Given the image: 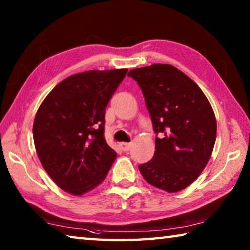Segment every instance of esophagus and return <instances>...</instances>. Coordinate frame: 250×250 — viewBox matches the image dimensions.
<instances>
[{
  "mask_svg": "<svg viewBox=\"0 0 250 250\" xmlns=\"http://www.w3.org/2000/svg\"><path fill=\"white\" fill-rule=\"evenodd\" d=\"M120 147H121V150H122V151H125V152L129 151V150L131 149V143L122 142V143H120Z\"/></svg>",
  "mask_w": 250,
  "mask_h": 250,
  "instance_id": "esophagus-1",
  "label": "esophagus"
}]
</instances>
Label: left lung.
I'll return each instance as SVG.
<instances>
[{
	"mask_svg": "<svg viewBox=\"0 0 250 250\" xmlns=\"http://www.w3.org/2000/svg\"><path fill=\"white\" fill-rule=\"evenodd\" d=\"M151 116L155 152L139 166L145 180L168 193L188 188L204 170L216 140V120L201 88L174 66L129 71Z\"/></svg>",
	"mask_w": 250,
	"mask_h": 250,
	"instance_id": "1",
	"label": "left lung"
}]
</instances>
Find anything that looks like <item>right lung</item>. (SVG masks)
Returning a JSON list of instances; mask_svg holds the SVG:
<instances>
[{
    "instance_id": "right-lung-1",
    "label": "right lung",
    "mask_w": 250,
    "mask_h": 250,
    "mask_svg": "<svg viewBox=\"0 0 250 250\" xmlns=\"http://www.w3.org/2000/svg\"><path fill=\"white\" fill-rule=\"evenodd\" d=\"M128 69L89 70L59 83L42 103L33 137L42 166L59 188L82 195L117 158L104 139L105 108Z\"/></svg>"
}]
</instances>
